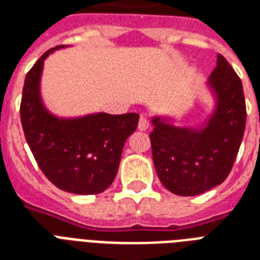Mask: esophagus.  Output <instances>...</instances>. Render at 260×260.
I'll return each mask as SVG.
<instances>
[{
    "instance_id": "esophagus-1",
    "label": "esophagus",
    "mask_w": 260,
    "mask_h": 260,
    "mask_svg": "<svg viewBox=\"0 0 260 260\" xmlns=\"http://www.w3.org/2000/svg\"><path fill=\"white\" fill-rule=\"evenodd\" d=\"M148 125H150V121L147 120V117L140 116V118H139V124H138L139 129L146 131L148 128Z\"/></svg>"
}]
</instances>
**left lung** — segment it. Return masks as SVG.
Segmentation results:
<instances>
[{"instance_id": "obj_1", "label": "left lung", "mask_w": 260, "mask_h": 260, "mask_svg": "<svg viewBox=\"0 0 260 260\" xmlns=\"http://www.w3.org/2000/svg\"><path fill=\"white\" fill-rule=\"evenodd\" d=\"M209 86L217 96V106L203 128H178L159 117L151 120L150 140L156 174L164 187L176 195H199L223 183L244 136L243 84L223 55L218 54Z\"/></svg>"}]
</instances>
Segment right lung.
<instances>
[{
  "label": "right lung",
  "instance_id": "1",
  "mask_svg": "<svg viewBox=\"0 0 260 260\" xmlns=\"http://www.w3.org/2000/svg\"><path fill=\"white\" fill-rule=\"evenodd\" d=\"M47 50L29 69L20 104L24 136L38 166L55 187L77 195L101 193L116 177L122 147L138 128V113H96L58 118L43 106L39 83Z\"/></svg>",
  "mask_w": 260,
  "mask_h": 260
}]
</instances>
